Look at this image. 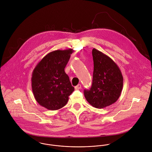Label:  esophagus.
<instances>
[{"label":"esophagus","instance_id":"34e87169","mask_svg":"<svg viewBox=\"0 0 152 152\" xmlns=\"http://www.w3.org/2000/svg\"><path fill=\"white\" fill-rule=\"evenodd\" d=\"M81 88V84H78L77 86L75 87V89H80Z\"/></svg>","mask_w":152,"mask_h":152}]
</instances>
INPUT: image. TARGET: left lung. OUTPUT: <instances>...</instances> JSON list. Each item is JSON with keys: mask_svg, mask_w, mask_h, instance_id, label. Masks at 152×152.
Masks as SVG:
<instances>
[{"mask_svg": "<svg viewBox=\"0 0 152 152\" xmlns=\"http://www.w3.org/2000/svg\"><path fill=\"white\" fill-rule=\"evenodd\" d=\"M94 72L89 90H84L88 103L96 108H104L114 104L119 98L124 78L118 65L106 54L93 48Z\"/></svg>", "mask_w": 152, "mask_h": 152, "instance_id": "8db88e82", "label": "left lung"}]
</instances>
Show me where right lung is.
I'll return each instance as SVG.
<instances>
[{"label": "right lung", "mask_w": 152, "mask_h": 152, "mask_svg": "<svg viewBox=\"0 0 152 152\" xmlns=\"http://www.w3.org/2000/svg\"><path fill=\"white\" fill-rule=\"evenodd\" d=\"M72 49L55 50L47 54L32 72L31 88L39 105L48 110L64 107L74 91L64 71Z\"/></svg>", "instance_id": "add662e5"}]
</instances>
